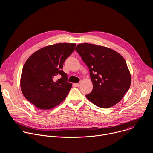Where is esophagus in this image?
Segmentation results:
<instances>
[{"label": "esophagus", "instance_id": "obj_1", "mask_svg": "<svg viewBox=\"0 0 153 153\" xmlns=\"http://www.w3.org/2000/svg\"><path fill=\"white\" fill-rule=\"evenodd\" d=\"M80 82L77 83H74V85H75V86H80Z\"/></svg>", "mask_w": 153, "mask_h": 153}]
</instances>
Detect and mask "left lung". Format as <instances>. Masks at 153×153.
I'll return each mask as SVG.
<instances>
[{"instance_id":"8db88e82","label":"left lung","mask_w":153,"mask_h":153,"mask_svg":"<svg viewBox=\"0 0 153 153\" xmlns=\"http://www.w3.org/2000/svg\"><path fill=\"white\" fill-rule=\"evenodd\" d=\"M75 50L88 67L93 89L86 97L98 107L108 108L119 103L131 85V74L124 58L116 51L88 43Z\"/></svg>"}]
</instances>
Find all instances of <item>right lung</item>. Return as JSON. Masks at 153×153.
<instances>
[{"label": "right lung", "instance_id": "1", "mask_svg": "<svg viewBox=\"0 0 153 153\" xmlns=\"http://www.w3.org/2000/svg\"><path fill=\"white\" fill-rule=\"evenodd\" d=\"M76 45L59 43L47 46L34 53L25 62L20 77L21 90L37 108L50 110L67 96L72 83L67 82V74L62 70L63 64Z\"/></svg>", "mask_w": 153, "mask_h": 153}]
</instances>
